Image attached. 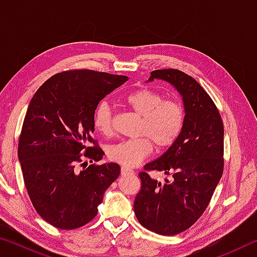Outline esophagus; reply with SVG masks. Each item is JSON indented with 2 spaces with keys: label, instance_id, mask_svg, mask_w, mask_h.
Listing matches in <instances>:
<instances>
[{
  "label": "esophagus",
  "instance_id": "34e87169",
  "mask_svg": "<svg viewBox=\"0 0 257 257\" xmlns=\"http://www.w3.org/2000/svg\"><path fill=\"white\" fill-rule=\"evenodd\" d=\"M134 171L130 170L127 167H121V175L122 176H127V175H133Z\"/></svg>",
  "mask_w": 257,
  "mask_h": 257
}]
</instances>
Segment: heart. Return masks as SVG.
<instances>
[{
	"mask_svg": "<svg viewBox=\"0 0 257 257\" xmlns=\"http://www.w3.org/2000/svg\"><path fill=\"white\" fill-rule=\"evenodd\" d=\"M132 110L142 116L138 138L124 139L108 149L111 161L133 168L151 154L153 144L164 150L172 146L181 135L185 125V108L173 98H164L163 94L150 87L134 90L123 98ZM94 125L99 133L108 136L113 132V113L108 103H99L94 112Z\"/></svg>",
	"mask_w": 257,
	"mask_h": 257,
	"instance_id": "1",
	"label": "heart"
}]
</instances>
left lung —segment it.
<instances>
[{
    "instance_id": "left-lung-1",
    "label": "left lung",
    "mask_w": 257,
    "mask_h": 257,
    "mask_svg": "<svg viewBox=\"0 0 257 257\" xmlns=\"http://www.w3.org/2000/svg\"><path fill=\"white\" fill-rule=\"evenodd\" d=\"M170 82L182 96L185 125L177 142L139 173L142 189L135 199V214L143 227L163 236L190 228L206 210L222 177L223 122L205 89L178 69L151 72L150 80ZM164 172L173 177L161 184L149 175Z\"/></svg>"
}]
</instances>
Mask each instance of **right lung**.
<instances>
[{"instance_id": "right-lung-1", "label": "right lung", "mask_w": 257, "mask_h": 257, "mask_svg": "<svg viewBox=\"0 0 257 257\" xmlns=\"http://www.w3.org/2000/svg\"><path fill=\"white\" fill-rule=\"evenodd\" d=\"M127 80L88 69L62 71L47 79L29 103L18 158L35 210L55 228L72 230L90 222L105 190L118 179L119 164L93 163L104 153L92 134L98 103ZM86 158L92 164L87 166Z\"/></svg>"}]
</instances>
